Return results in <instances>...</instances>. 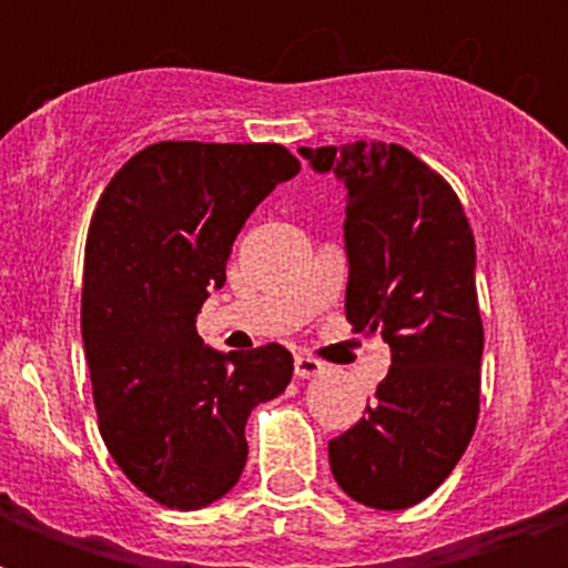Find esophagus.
Here are the masks:
<instances>
[{
  "label": "esophagus",
  "instance_id": "1",
  "mask_svg": "<svg viewBox=\"0 0 568 568\" xmlns=\"http://www.w3.org/2000/svg\"><path fill=\"white\" fill-rule=\"evenodd\" d=\"M294 374L301 379L321 377V374H324V363L312 359V356H297V359H294Z\"/></svg>",
  "mask_w": 568,
  "mask_h": 568
}]
</instances>
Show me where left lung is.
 Segmentation results:
<instances>
[{
    "label": "left lung",
    "instance_id": "8db88e82",
    "mask_svg": "<svg viewBox=\"0 0 568 568\" xmlns=\"http://www.w3.org/2000/svg\"><path fill=\"white\" fill-rule=\"evenodd\" d=\"M301 155L345 182V315L392 351L377 404L329 439V468L354 501L406 510L454 471L480 413L475 235L454 189L404 146L356 141Z\"/></svg>",
    "mask_w": 568,
    "mask_h": 568
}]
</instances>
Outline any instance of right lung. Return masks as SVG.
I'll return each instance as SVG.
<instances>
[{
  "instance_id": "add662e5",
  "label": "right lung",
  "mask_w": 568,
  "mask_h": 568,
  "mask_svg": "<svg viewBox=\"0 0 568 568\" xmlns=\"http://www.w3.org/2000/svg\"><path fill=\"white\" fill-rule=\"evenodd\" d=\"M301 162L280 144L162 141L105 185L84 244L82 342L105 448L153 501L200 510L239 484L253 406L283 395V345L221 354L196 312L232 241Z\"/></svg>"
}]
</instances>
